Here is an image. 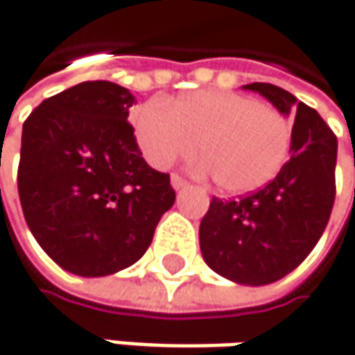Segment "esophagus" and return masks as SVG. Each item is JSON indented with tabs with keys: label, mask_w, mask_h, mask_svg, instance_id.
Masks as SVG:
<instances>
[{
	"label": "esophagus",
	"mask_w": 355,
	"mask_h": 355,
	"mask_svg": "<svg viewBox=\"0 0 355 355\" xmlns=\"http://www.w3.org/2000/svg\"><path fill=\"white\" fill-rule=\"evenodd\" d=\"M171 184H173V189H175V191H180V189H184L189 182L180 177V175H173V177H171Z\"/></svg>",
	"instance_id": "34e87169"
}]
</instances>
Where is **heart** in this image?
<instances>
[{"label":"heart","instance_id":"heart-1","mask_svg":"<svg viewBox=\"0 0 355 355\" xmlns=\"http://www.w3.org/2000/svg\"><path fill=\"white\" fill-rule=\"evenodd\" d=\"M135 131L147 161L159 168L191 159L200 145L205 171L226 194L268 184L292 147V127L278 109L218 89L194 91L173 103L148 101L135 111Z\"/></svg>","mask_w":355,"mask_h":355}]
</instances>
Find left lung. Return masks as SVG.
I'll list each match as a JSON object with an SVG mask.
<instances>
[{"label":"left lung","instance_id":"8db88e82","mask_svg":"<svg viewBox=\"0 0 355 355\" xmlns=\"http://www.w3.org/2000/svg\"><path fill=\"white\" fill-rule=\"evenodd\" d=\"M282 113L294 115L290 161L274 180L236 200L212 198L200 223V250L224 278L272 284L314 250L336 198L338 139L326 121L282 87L244 85Z\"/></svg>","mask_w":355,"mask_h":355}]
</instances>
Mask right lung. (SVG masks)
Returning <instances> with one entry per match:
<instances>
[{
  "instance_id": "right-lung-1",
  "label": "right lung",
  "mask_w": 355,
  "mask_h": 355,
  "mask_svg": "<svg viewBox=\"0 0 355 355\" xmlns=\"http://www.w3.org/2000/svg\"><path fill=\"white\" fill-rule=\"evenodd\" d=\"M137 101L111 81L45 99L21 135L17 191L39 246L77 276H107L147 252L175 205L171 177L150 168L127 121Z\"/></svg>"
}]
</instances>
